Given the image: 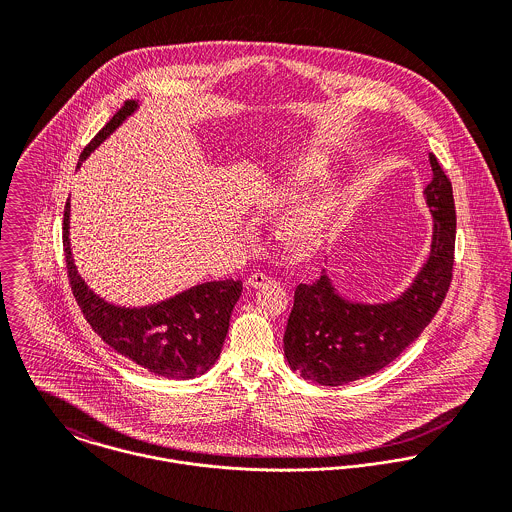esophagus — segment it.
Returning a JSON list of instances; mask_svg holds the SVG:
<instances>
[{"mask_svg": "<svg viewBox=\"0 0 512 512\" xmlns=\"http://www.w3.org/2000/svg\"><path fill=\"white\" fill-rule=\"evenodd\" d=\"M266 282H270V278L266 274H262V272H256V274L246 278V286L248 288H262Z\"/></svg>", "mask_w": 512, "mask_h": 512, "instance_id": "obj_1", "label": "esophagus"}]
</instances>
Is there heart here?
I'll return each instance as SVG.
<instances>
[{
	"label": "heart",
	"mask_w": 512,
	"mask_h": 512,
	"mask_svg": "<svg viewBox=\"0 0 512 512\" xmlns=\"http://www.w3.org/2000/svg\"><path fill=\"white\" fill-rule=\"evenodd\" d=\"M329 171V161L323 157H305L292 167H288L282 177H278L280 189H295L311 181L321 179ZM345 199V183L339 179L323 181L292 197L286 205L280 230L284 236L299 248L313 246L327 230L335 213Z\"/></svg>",
	"instance_id": "obj_1"
}]
</instances>
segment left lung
<instances>
[{
    "instance_id": "1",
    "label": "left lung",
    "mask_w": 512,
    "mask_h": 512,
    "mask_svg": "<svg viewBox=\"0 0 512 512\" xmlns=\"http://www.w3.org/2000/svg\"><path fill=\"white\" fill-rule=\"evenodd\" d=\"M432 181L424 189L432 213V240L426 262L398 297L366 303L345 297L327 268L313 284H299L284 333L288 365L303 380L343 386L390 365L412 345L447 293L455 248V205L451 183L430 155Z\"/></svg>"
}]
</instances>
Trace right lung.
<instances>
[{
    "label": "right lung",
    "mask_w": 512,
    "mask_h": 512,
    "mask_svg": "<svg viewBox=\"0 0 512 512\" xmlns=\"http://www.w3.org/2000/svg\"><path fill=\"white\" fill-rule=\"evenodd\" d=\"M138 108L140 102L128 100L94 136V140L84 147L78 167ZM69 236L71 199L67 201L63 222L67 270L76 303L90 327L108 347L132 363L169 380L197 378L217 363L228 333L232 309L242 293L240 280L197 284L185 292L142 307L114 305L92 292L80 278L74 266Z\"/></svg>",
    "instance_id": "obj_1"
}]
</instances>
